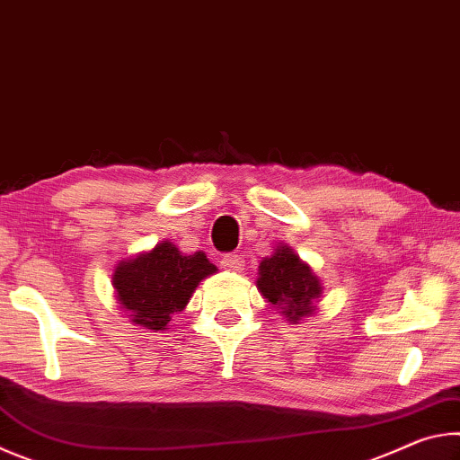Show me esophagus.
I'll use <instances>...</instances> for the list:
<instances>
[{
    "instance_id": "obj_1",
    "label": "esophagus",
    "mask_w": 460,
    "mask_h": 460,
    "mask_svg": "<svg viewBox=\"0 0 460 460\" xmlns=\"http://www.w3.org/2000/svg\"><path fill=\"white\" fill-rule=\"evenodd\" d=\"M221 266L225 270H231V271H241V270H243V258H241V255H237V253H227V255H223Z\"/></svg>"
}]
</instances>
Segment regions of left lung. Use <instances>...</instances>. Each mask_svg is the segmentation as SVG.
<instances>
[{
  "label": "left lung",
  "instance_id": "obj_1",
  "mask_svg": "<svg viewBox=\"0 0 460 460\" xmlns=\"http://www.w3.org/2000/svg\"><path fill=\"white\" fill-rule=\"evenodd\" d=\"M258 288L271 305L294 323L313 313L314 300L323 294L318 278L286 245H279L271 258L260 263Z\"/></svg>",
  "mask_w": 460,
  "mask_h": 460
}]
</instances>
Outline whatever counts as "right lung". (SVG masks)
Listing matches in <instances>:
<instances>
[{
  "label": "right lung",
  "instance_id": "obj_1",
  "mask_svg": "<svg viewBox=\"0 0 460 460\" xmlns=\"http://www.w3.org/2000/svg\"><path fill=\"white\" fill-rule=\"evenodd\" d=\"M215 271L217 268L202 252L182 255L178 247L164 241L150 253L119 263L113 274V288L119 305L131 313V321L162 331L174 313L189 305L200 279Z\"/></svg>",
  "mask_w": 460,
  "mask_h": 460
}]
</instances>
